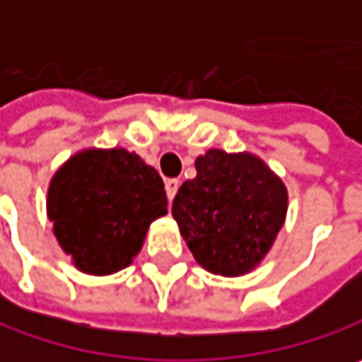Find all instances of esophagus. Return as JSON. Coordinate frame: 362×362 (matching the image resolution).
<instances>
[{
	"label": "esophagus",
	"mask_w": 362,
	"mask_h": 362,
	"mask_svg": "<svg viewBox=\"0 0 362 362\" xmlns=\"http://www.w3.org/2000/svg\"><path fill=\"white\" fill-rule=\"evenodd\" d=\"M178 188H180V180H176V178H168V180H165V192H168V199H170V201L176 197Z\"/></svg>",
	"instance_id": "34e87169"
}]
</instances>
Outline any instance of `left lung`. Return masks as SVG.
<instances>
[{
  "instance_id": "8db88e82",
  "label": "left lung",
  "mask_w": 362,
  "mask_h": 362,
  "mask_svg": "<svg viewBox=\"0 0 362 362\" xmlns=\"http://www.w3.org/2000/svg\"><path fill=\"white\" fill-rule=\"evenodd\" d=\"M197 178L180 186L172 215L194 260L209 272L242 276L258 268L285 225L288 192L262 158L209 149Z\"/></svg>"
}]
</instances>
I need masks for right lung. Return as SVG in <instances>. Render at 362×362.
<instances>
[{
	"mask_svg": "<svg viewBox=\"0 0 362 362\" xmlns=\"http://www.w3.org/2000/svg\"><path fill=\"white\" fill-rule=\"evenodd\" d=\"M165 213L158 170L122 147L81 149L49 182L53 235L83 274L106 276L133 264L149 225Z\"/></svg>",
	"mask_w": 362,
	"mask_h": 362,
	"instance_id": "right-lung-1",
	"label": "right lung"
}]
</instances>
